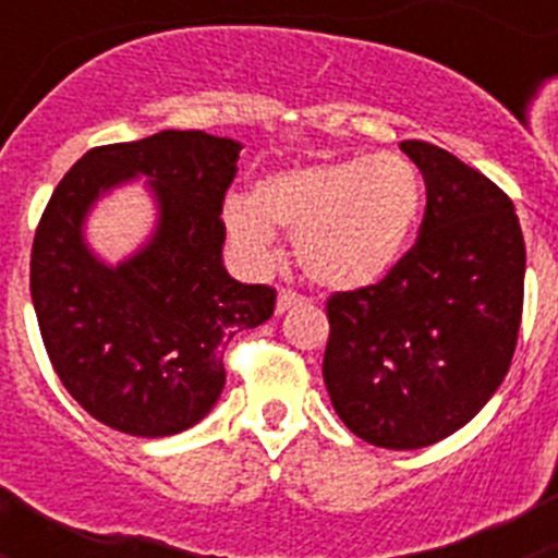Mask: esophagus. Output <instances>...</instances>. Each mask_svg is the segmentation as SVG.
Here are the masks:
<instances>
[{
  "label": "esophagus",
  "mask_w": 558,
  "mask_h": 558,
  "mask_svg": "<svg viewBox=\"0 0 558 558\" xmlns=\"http://www.w3.org/2000/svg\"><path fill=\"white\" fill-rule=\"evenodd\" d=\"M302 302H304L302 295L290 293V290H282V293H279V299H276V313L279 315L288 313L290 307H295V304H302Z\"/></svg>",
  "instance_id": "esophagus-1"
}]
</instances>
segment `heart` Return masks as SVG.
I'll use <instances>...</instances> for the list:
<instances>
[{
	"label": "heart",
	"instance_id": "1",
	"mask_svg": "<svg viewBox=\"0 0 558 558\" xmlns=\"http://www.w3.org/2000/svg\"><path fill=\"white\" fill-rule=\"evenodd\" d=\"M422 201L425 184L408 156L357 153L265 175L251 195L234 192L223 204V229L245 268L274 263L282 229L313 282L363 290L405 256Z\"/></svg>",
	"mask_w": 558,
	"mask_h": 558
}]
</instances>
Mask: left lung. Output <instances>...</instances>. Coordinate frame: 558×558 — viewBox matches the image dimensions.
Instances as JSON below:
<instances>
[{
	"label": "left lung",
	"mask_w": 558,
	"mask_h": 558,
	"mask_svg": "<svg viewBox=\"0 0 558 558\" xmlns=\"http://www.w3.org/2000/svg\"><path fill=\"white\" fill-rule=\"evenodd\" d=\"M427 190L418 240L372 288L327 302L324 383L340 422L386 450L461 430L514 357L525 240L511 198L430 142H402Z\"/></svg>",
	"instance_id": "obj_1"
}]
</instances>
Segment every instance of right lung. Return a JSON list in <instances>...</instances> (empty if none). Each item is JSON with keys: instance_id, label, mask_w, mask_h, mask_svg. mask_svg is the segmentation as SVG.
<instances>
[{"instance_id": "right-lung-1", "label": "right lung", "mask_w": 558, "mask_h": 558, "mask_svg": "<svg viewBox=\"0 0 558 558\" xmlns=\"http://www.w3.org/2000/svg\"><path fill=\"white\" fill-rule=\"evenodd\" d=\"M243 145L161 131L88 150L61 179L33 240L29 293L63 388L128 436L198 425L226 386L223 352L274 315L276 293L223 268V195ZM145 178L157 223L117 266L85 240L90 209Z\"/></svg>"}]
</instances>
